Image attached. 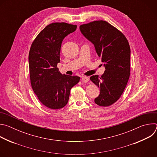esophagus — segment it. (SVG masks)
<instances>
[{"mask_svg":"<svg viewBox=\"0 0 157 157\" xmlns=\"http://www.w3.org/2000/svg\"><path fill=\"white\" fill-rule=\"evenodd\" d=\"M81 80L84 82H87L89 81V78L87 76H82Z\"/></svg>","mask_w":157,"mask_h":157,"instance_id":"esophagus-1","label":"esophagus"}]
</instances>
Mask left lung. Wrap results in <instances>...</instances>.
Masks as SVG:
<instances>
[{
	"instance_id": "1",
	"label": "left lung",
	"mask_w": 157,
	"mask_h": 157,
	"mask_svg": "<svg viewBox=\"0 0 157 157\" xmlns=\"http://www.w3.org/2000/svg\"><path fill=\"white\" fill-rule=\"evenodd\" d=\"M83 36L94 46L105 69L103 75H93L91 81L100 89L96 104L106 107L116 102L127 86L130 71V48L125 36L108 22L98 20L79 27Z\"/></svg>"
}]
</instances>
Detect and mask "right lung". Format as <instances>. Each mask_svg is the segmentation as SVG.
<instances>
[{
    "label": "right lung",
    "instance_id": "1",
    "mask_svg": "<svg viewBox=\"0 0 157 157\" xmlns=\"http://www.w3.org/2000/svg\"><path fill=\"white\" fill-rule=\"evenodd\" d=\"M69 24L47 25L32 44L29 55L32 87L40 101L52 109H59L68 102L71 89L79 81L76 76L62 75L57 68L63 39L76 30Z\"/></svg>",
    "mask_w": 157,
    "mask_h": 157
}]
</instances>
